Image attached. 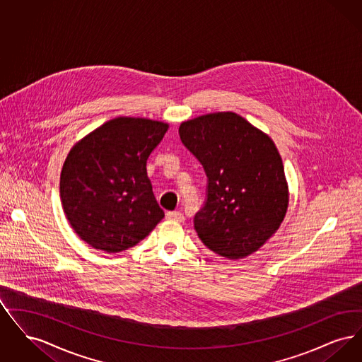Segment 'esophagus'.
Segmentation results:
<instances>
[{
  "label": "esophagus",
  "instance_id": "esophagus-1",
  "mask_svg": "<svg viewBox=\"0 0 362 362\" xmlns=\"http://www.w3.org/2000/svg\"><path fill=\"white\" fill-rule=\"evenodd\" d=\"M165 218L167 220H173V221H185V216L180 211H167L165 213Z\"/></svg>",
  "mask_w": 362,
  "mask_h": 362
}]
</instances>
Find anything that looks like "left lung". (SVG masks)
Here are the masks:
<instances>
[{
    "label": "left lung",
    "instance_id": "1",
    "mask_svg": "<svg viewBox=\"0 0 362 362\" xmlns=\"http://www.w3.org/2000/svg\"><path fill=\"white\" fill-rule=\"evenodd\" d=\"M179 136L207 176L206 202L194 217L199 239L224 258L254 254L276 233L289 205L276 144L230 111L183 122Z\"/></svg>",
    "mask_w": 362,
    "mask_h": 362
}]
</instances>
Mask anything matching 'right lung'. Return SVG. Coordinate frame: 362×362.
Masks as SVG:
<instances>
[{"mask_svg": "<svg viewBox=\"0 0 362 362\" xmlns=\"http://www.w3.org/2000/svg\"><path fill=\"white\" fill-rule=\"evenodd\" d=\"M167 130L164 122L118 117L70 149L61 171V202L71 228L90 247L121 252L163 220L146 160Z\"/></svg>", "mask_w": 362, "mask_h": 362, "instance_id": "right-lung-1", "label": "right lung"}]
</instances>
